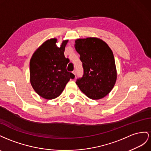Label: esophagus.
Here are the masks:
<instances>
[{"label": "esophagus", "instance_id": "obj_1", "mask_svg": "<svg viewBox=\"0 0 151 151\" xmlns=\"http://www.w3.org/2000/svg\"><path fill=\"white\" fill-rule=\"evenodd\" d=\"M72 73H73V75H74L75 76V77H76V71H75L74 70V71H73Z\"/></svg>", "mask_w": 151, "mask_h": 151}]
</instances>
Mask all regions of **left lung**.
I'll use <instances>...</instances> for the list:
<instances>
[{"label": "left lung", "instance_id": "1", "mask_svg": "<svg viewBox=\"0 0 151 151\" xmlns=\"http://www.w3.org/2000/svg\"><path fill=\"white\" fill-rule=\"evenodd\" d=\"M75 42L84 70L76 85L91 99L104 98L113 88L117 79L113 51L104 41L97 37L78 38Z\"/></svg>", "mask_w": 151, "mask_h": 151}]
</instances>
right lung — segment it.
I'll use <instances>...</instances> for the list:
<instances>
[{
	"instance_id": "1",
	"label": "right lung",
	"mask_w": 151,
	"mask_h": 151,
	"mask_svg": "<svg viewBox=\"0 0 151 151\" xmlns=\"http://www.w3.org/2000/svg\"><path fill=\"white\" fill-rule=\"evenodd\" d=\"M69 40L58 47L57 38L47 40L34 52L29 62V80L33 90L45 99H54L61 94L70 78L75 75L68 72L70 60L64 56Z\"/></svg>"
}]
</instances>
